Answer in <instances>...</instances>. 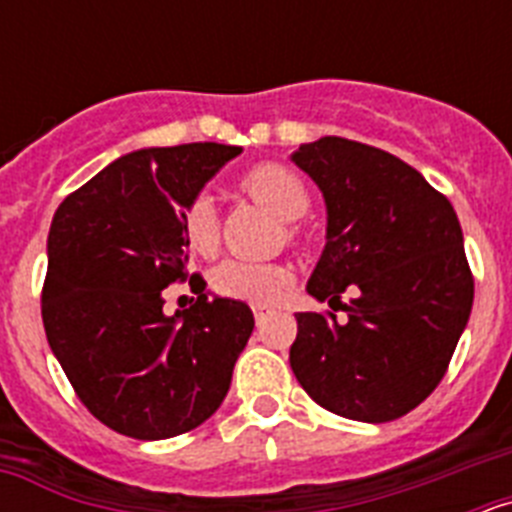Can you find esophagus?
I'll return each mask as SVG.
<instances>
[{"mask_svg":"<svg viewBox=\"0 0 512 512\" xmlns=\"http://www.w3.org/2000/svg\"><path fill=\"white\" fill-rule=\"evenodd\" d=\"M266 315H269V307H261V305H256L253 307V318H256V325H261L264 323V318Z\"/></svg>","mask_w":512,"mask_h":512,"instance_id":"esophagus-1","label":"esophagus"}]
</instances>
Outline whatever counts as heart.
Returning a JSON list of instances; mask_svg holds the SVG:
<instances>
[{
    "instance_id": "1",
    "label": "heart",
    "mask_w": 512,
    "mask_h": 512,
    "mask_svg": "<svg viewBox=\"0 0 512 512\" xmlns=\"http://www.w3.org/2000/svg\"><path fill=\"white\" fill-rule=\"evenodd\" d=\"M238 189L248 200L284 220L282 238L287 246L302 241L300 220L310 207L305 182L292 169L274 161H264L248 169L238 182ZM184 246L202 259H212L220 248V217L210 197H194L182 212ZM292 287V271L282 264H248V261H223L212 271V289L220 297L248 305H274Z\"/></svg>"
}]
</instances>
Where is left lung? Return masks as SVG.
<instances>
[{
	"label": "left lung",
	"instance_id": "obj_1",
	"mask_svg": "<svg viewBox=\"0 0 512 512\" xmlns=\"http://www.w3.org/2000/svg\"><path fill=\"white\" fill-rule=\"evenodd\" d=\"M292 161L328 207V241L307 292L346 312V320L297 312L292 372L341 418H402L438 387L472 312L459 217L413 166L382 148L325 135Z\"/></svg>",
	"mask_w": 512,
	"mask_h": 512
}]
</instances>
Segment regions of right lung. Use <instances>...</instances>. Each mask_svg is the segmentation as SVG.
<instances>
[{"label": "right lung", "mask_w": 512, "mask_h": 512, "mask_svg": "<svg viewBox=\"0 0 512 512\" xmlns=\"http://www.w3.org/2000/svg\"><path fill=\"white\" fill-rule=\"evenodd\" d=\"M238 153L223 143L128 153L53 215L45 336L84 408L122 436H182L228 395L253 312L246 302L207 300L205 279L189 277L182 212ZM187 278L198 302L169 319L163 289Z\"/></svg>", "instance_id": "right-lung-1"}]
</instances>
